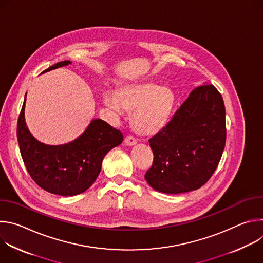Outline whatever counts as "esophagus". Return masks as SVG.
<instances>
[{
	"instance_id": "34e87169",
	"label": "esophagus",
	"mask_w": 263,
	"mask_h": 263,
	"mask_svg": "<svg viewBox=\"0 0 263 263\" xmlns=\"http://www.w3.org/2000/svg\"><path fill=\"white\" fill-rule=\"evenodd\" d=\"M136 142H137L136 139L132 135H128L125 137V143L127 145H134V144H136Z\"/></svg>"
}]
</instances>
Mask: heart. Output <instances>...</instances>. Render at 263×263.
Wrapping results in <instances>:
<instances>
[{
	"instance_id": "heart-1",
	"label": "heart",
	"mask_w": 263,
	"mask_h": 263,
	"mask_svg": "<svg viewBox=\"0 0 263 263\" xmlns=\"http://www.w3.org/2000/svg\"><path fill=\"white\" fill-rule=\"evenodd\" d=\"M105 104L118 112L123 108L134 111L132 124L135 130L144 135H152L167 124L175 105V95L166 87L153 82L126 85L115 91H107Z\"/></svg>"
}]
</instances>
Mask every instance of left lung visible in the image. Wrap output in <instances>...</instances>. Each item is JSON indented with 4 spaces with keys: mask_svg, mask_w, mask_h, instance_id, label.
<instances>
[{
    "mask_svg": "<svg viewBox=\"0 0 263 263\" xmlns=\"http://www.w3.org/2000/svg\"><path fill=\"white\" fill-rule=\"evenodd\" d=\"M154 160L144 178L157 192L196 191L213 175L226 143V110L212 84L196 87L167 125L148 139Z\"/></svg>",
    "mask_w": 263,
    "mask_h": 263,
    "instance_id": "8db88e82",
    "label": "left lung"
}]
</instances>
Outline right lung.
Here are the masks:
<instances>
[{"label":"right lung","mask_w":263,"mask_h":263,"mask_svg":"<svg viewBox=\"0 0 263 263\" xmlns=\"http://www.w3.org/2000/svg\"><path fill=\"white\" fill-rule=\"evenodd\" d=\"M70 63L69 60L61 61L45 71ZM25 104L26 97L17 121V140L31 178L43 190L54 195L70 197L84 193L98 178L105 155L123 142L122 132L97 119L78 138L68 143L45 144L31 134L26 125Z\"/></svg>","instance_id":"add662e5"}]
</instances>
